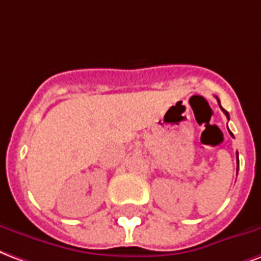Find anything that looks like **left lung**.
<instances>
[{"label":"left lung","instance_id":"8db88e82","mask_svg":"<svg viewBox=\"0 0 261 261\" xmlns=\"http://www.w3.org/2000/svg\"><path fill=\"white\" fill-rule=\"evenodd\" d=\"M218 102H220V100H218ZM220 107H221V106H220ZM221 110H222V111H224V114H225V115H227L228 119H229V114H228V112L225 111V110H224V108H222V107H221ZM229 133H231V132H229ZM231 136H233V135H232V133H231ZM238 165H239V161H238Z\"/></svg>","mask_w":261,"mask_h":261}]
</instances>
